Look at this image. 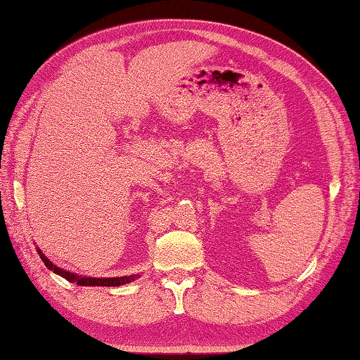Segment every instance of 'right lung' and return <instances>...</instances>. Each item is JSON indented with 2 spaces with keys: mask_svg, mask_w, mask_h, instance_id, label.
Listing matches in <instances>:
<instances>
[{
  "mask_svg": "<svg viewBox=\"0 0 360 360\" xmlns=\"http://www.w3.org/2000/svg\"><path fill=\"white\" fill-rule=\"evenodd\" d=\"M38 254L41 260L44 262V265L49 268V270H52L53 273H57L65 279H68L70 283H77L79 285H106V288H117V285H124L127 283H130L135 279L136 276H122V278H87V276H77L75 273H70V271H65L62 268H58L57 265H53L51 260H49L44 254L41 252V249H38Z\"/></svg>",
  "mask_w": 360,
  "mask_h": 360,
  "instance_id": "obj_1",
  "label": "right lung"
}]
</instances>
